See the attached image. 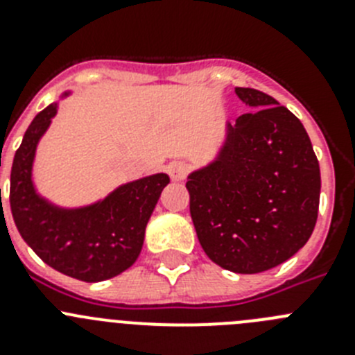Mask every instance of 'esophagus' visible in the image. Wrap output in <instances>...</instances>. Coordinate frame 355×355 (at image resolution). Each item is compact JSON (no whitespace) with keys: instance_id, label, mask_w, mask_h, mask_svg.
<instances>
[{"instance_id":"34e87169","label":"esophagus","mask_w":355,"mask_h":355,"mask_svg":"<svg viewBox=\"0 0 355 355\" xmlns=\"http://www.w3.org/2000/svg\"><path fill=\"white\" fill-rule=\"evenodd\" d=\"M167 172L172 181H181L187 178L188 165L184 162H171L167 165Z\"/></svg>"}]
</instances>
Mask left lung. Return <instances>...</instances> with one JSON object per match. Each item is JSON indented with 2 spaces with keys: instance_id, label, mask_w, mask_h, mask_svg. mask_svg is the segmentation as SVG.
Here are the masks:
<instances>
[{
  "instance_id": "8db88e82",
  "label": "left lung",
  "mask_w": 355,
  "mask_h": 355,
  "mask_svg": "<svg viewBox=\"0 0 355 355\" xmlns=\"http://www.w3.org/2000/svg\"><path fill=\"white\" fill-rule=\"evenodd\" d=\"M250 108L227 124L220 153L188 175L190 215L208 258L236 274L270 270L311 236L320 165L302 122L274 97L234 89Z\"/></svg>"
}]
</instances>
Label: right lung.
Listing matches in <instances>:
<instances>
[{
  "instance_id": "add662e5",
  "label": "right lung",
  "mask_w": 355,
  "mask_h": 355,
  "mask_svg": "<svg viewBox=\"0 0 355 355\" xmlns=\"http://www.w3.org/2000/svg\"><path fill=\"white\" fill-rule=\"evenodd\" d=\"M56 110V103L44 108L15 150L10 172L12 216L23 240L46 265L85 283H99L137 261L150 213L171 180L167 174L147 175L83 208L51 205L37 193L31 168L37 144Z\"/></svg>"
}]
</instances>
